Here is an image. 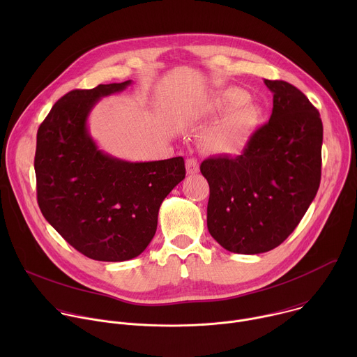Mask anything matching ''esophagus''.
Segmentation results:
<instances>
[{
  "instance_id": "1",
  "label": "esophagus",
  "mask_w": 357,
  "mask_h": 357,
  "mask_svg": "<svg viewBox=\"0 0 357 357\" xmlns=\"http://www.w3.org/2000/svg\"><path fill=\"white\" fill-rule=\"evenodd\" d=\"M186 172L189 175H195L199 172V162L195 158H188L186 160Z\"/></svg>"
}]
</instances>
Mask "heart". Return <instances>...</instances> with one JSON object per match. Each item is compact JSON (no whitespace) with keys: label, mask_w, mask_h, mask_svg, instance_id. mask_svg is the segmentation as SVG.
I'll list each match as a JSON object with an SVG mask.
<instances>
[{"label":"heart","mask_w":357,"mask_h":357,"mask_svg":"<svg viewBox=\"0 0 357 357\" xmlns=\"http://www.w3.org/2000/svg\"><path fill=\"white\" fill-rule=\"evenodd\" d=\"M215 109L230 112L208 131L205 144L216 154H234L247 144L257 128L261 112L257 105L247 100V93L237 87L223 90L215 100Z\"/></svg>","instance_id":"1"}]
</instances>
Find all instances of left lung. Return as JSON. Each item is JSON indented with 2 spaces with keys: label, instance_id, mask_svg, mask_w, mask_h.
Returning <instances> with one entry per match:
<instances>
[{
  "label": "left lung",
  "instance_id": "left-lung-1",
  "mask_svg": "<svg viewBox=\"0 0 357 357\" xmlns=\"http://www.w3.org/2000/svg\"><path fill=\"white\" fill-rule=\"evenodd\" d=\"M273 91L270 121L243 154L202 162L208 179V229L226 250L260 254L280 245L308 211L321 183L324 127L308 97L284 80Z\"/></svg>",
  "mask_w": 357,
  "mask_h": 357
}]
</instances>
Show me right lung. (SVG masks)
<instances>
[{
	"label": "right lung",
	"mask_w": 357,
	"mask_h": 357,
	"mask_svg": "<svg viewBox=\"0 0 357 357\" xmlns=\"http://www.w3.org/2000/svg\"><path fill=\"white\" fill-rule=\"evenodd\" d=\"M130 84L69 91L36 135L40 212L72 247L97 261L139 256L157 231L161 203L186 174L182 157L130 162L98 149L87 128L89 114L101 97Z\"/></svg>",
	"instance_id": "right-lung-1"
}]
</instances>
